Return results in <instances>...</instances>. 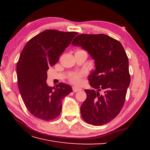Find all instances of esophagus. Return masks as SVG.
Instances as JSON below:
<instances>
[{"instance_id":"1","label":"esophagus","mask_w":150,"mask_h":150,"mask_svg":"<svg viewBox=\"0 0 150 150\" xmlns=\"http://www.w3.org/2000/svg\"><path fill=\"white\" fill-rule=\"evenodd\" d=\"M72 90H73L74 92H78V91H80L82 90V89L78 88V87H76V86H73L72 87Z\"/></svg>"}]
</instances>
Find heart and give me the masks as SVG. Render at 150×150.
I'll use <instances>...</instances> for the list:
<instances>
[{
	"label": "heart",
	"mask_w": 150,
	"mask_h": 150,
	"mask_svg": "<svg viewBox=\"0 0 150 150\" xmlns=\"http://www.w3.org/2000/svg\"><path fill=\"white\" fill-rule=\"evenodd\" d=\"M83 76V72L72 74L70 76V81L74 84H79L81 82V77Z\"/></svg>",
	"instance_id": "1"
}]
</instances>
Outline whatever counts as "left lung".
I'll list each match as a JSON object with an SVG mask.
<instances>
[{"label": "left lung", "mask_w": 150, "mask_h": 150, "mask_svg": "<svg viewBox=\"0 0 150 150\" xmlns=\"http://www.w3.org/2000/svg\"><path fill=\"white\" fill-rule=\"evenodd\" d=\"M72 44L87 51L95 64L88 76L94 89H85L81 116L88 124L105 125L119 114L125 101L130 83L128 56L119 41L103 34H79Z\"/></svg>", "instance_id": "obj_1"}]
</instances>
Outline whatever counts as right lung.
Returning <instances> with one entry per match:
<instances>
[{
    "label": "right lung",
    "mask_w": 150,
    "mask_h": 150,
    "mask_svg": "<svg viewBox=\"0 0 150 150\" xmlns=\"http://www.w3.org/2000/svg\"><path fill=\"white\" fill-rule=\"evenodd\" d=\"M78 33L45 30L30 39L17 64V84L25 105L34 116L44 121L60 115L62 101L72 91L71 86L46 83L47 71L58 61Z\"/></svg>",
    "instance_id": "obj_1"
}]
</instances>
